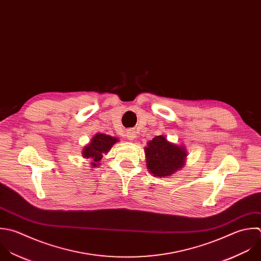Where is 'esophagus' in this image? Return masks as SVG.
Instances as JSON below:
<instances>
[{"instance_id": "1", "label": "esophagus", "mask_w": 261, "mask_h": 261, "mask_svg": "<svg viewBox=\"0 0 261 261\" xmlns=\"http://www.w3.org/2000/svg\"><path fill=\"white\" fill-rule=\"evenodd\" d=\"M126 137H127L128 140L132 141V140H134L136 138V134H135V132L133 130H128V132L126 133Z\"/></svg>"}]
</instances>
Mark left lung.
Instances as JSON below:
<instances>
[{
    "instance_id": "left-lung-1",
    "label": "left lung",
    "mask_w": 261,
    "mask_h": 261,
    "mask_svg": "<svg viewBox=\"0 0 261 261\" xmlns=\"http://www.w3.org/2000/svg\"><path fill=\"white\" fill-rule=\"evenodd\" d=\"M144 152L149 173L159 178L169 177L180 171L185 166L187 158L184 145L170 142L164 135L155 136L148 141Z\"/></svg>"
}]
</instances>
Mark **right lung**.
Here are the masks:
<instances>
[{
  "label": "right lung",
  "instance_id": "add662e5",
  "mask_svg": "<svg viewBox=\"0 0 261 261\" xmlns=\"http://www.w3.org/2000/svg\"><path fill=\"white\" fill-rule=\"evenodd\" d=\"M119 142L117 137L107 135L103 133H96L82 149V156L84 159H90L91 168H97L100 166V160L103 154H107L112 146Z\"/></svg>",
  "mask_w": 261,
  "mask_h": 261
}]
</instances>
